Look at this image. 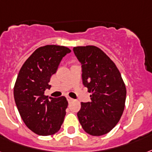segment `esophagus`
Returning a JSON list of instances; mask_svg holds the SVG:
<instances>
[{
    "label": "esophagus",
    "instance_id": "obj_1",
    "mask_svg": "<svg viewBox=\"0 0 152 152\" xmlns=\"http://www.w3.org/2000/svg\"><path fill=\"white\" fill-rule=\"evenodd\" d=\"M67 99H68V101L69 102V103L73 100V99H72V98H71V97H69V96H67Z\"/></svg>",
    "mask_w": 152,
    "mask_h": 152
}]
</instances>
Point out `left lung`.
<instances>
[{"instance_id": "8db88e82", "label": "left lung", "mask_w": 152, "mask_h": 152, "mask_svg": "<svg viewBox=\"0 0 152 152\" xmlns=\"http://www.w3.org/2000/svg\"><path fill=\"white\" fill-rule=\"evenodd\" d=\"M73 52L81 64L83 84L91 92V101L81 103L79 121L89 135H105L117 124L124 110L127 91L121 74L96 46L74 47Z\"/></svg>"}]
</instances>
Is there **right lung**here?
<instances>
[{
	"label": "right lung",
	"mask_w": 152,
	"mask_h": 152,
	"mask_svg": "<svg viewBox=\"0 0 152 152\" xmlns=\"http://www.w3.org/2000/svg\"><path fill=\"white\" fill-rule=\"evenodd\" d=\"M71 50L64 46L45 45L28 58L15 83L14 99L21 119L30 130L39 135H50L60 130L66 115L68 101L45 96L50 88L62 58Z\"/></svg>",
	"instance_id": "right-lung-1"
}]
</instances>
